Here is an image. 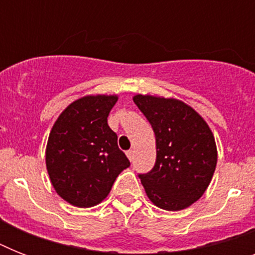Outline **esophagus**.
<instances>
[{"label":"esophagus","mask_w":255,"mask_h":255,"mask_svg":"<svg viewBox=\"0 0 255 255\" xmlns=\"http://www.w3.org/2000/svg\"><path fill=\"white\" fill-rule=\"evenodd\" d=\"M126 153H127L128 159H129L132 161V160H133V155H135V152L132 151V149H129V151H127V152H126Z\"/></svg>","instance_id":"1"}]
</instances>
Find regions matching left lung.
Returning a JSON list of instances; mask_svg holds the SVG:
<instances>
[{"label":"left lung","mask_w":255,"mask_h":255,"mask_svg":"<svg viewBox=\"0 0 255 255\" xmlns=\"http://www.w3.org/2000/svg\"><path fill=\"white\" fill-rule=\"evenodd\" d=\"M133 102L151 123L156 163L139 174L148 198L164 210H182L209 186L217 165L214 136L204 118L173 98L135 95Z\"/></svg>","instance_id":"1"}]
</instances>
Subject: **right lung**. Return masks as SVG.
Listing matches in <instances>:
<instances>
[{
    "label": "right lung",
    "mask_w": 255,
    "mask_h": 255,
    "mask_svg": "<svg viewBox=\"0 0 255 255\" xmlns=\"http://www.w3.org/2000/svg\"><path fill=\"white\" fill-rule=\"evenodd\" d=\"M116 102L118 95L83 96L63 110L50 131L46 168L55 192L71 205L100 204L129 167L107 123Z\"/></svg>",
    "instance_id": "obj_1"
}]
</instances>
